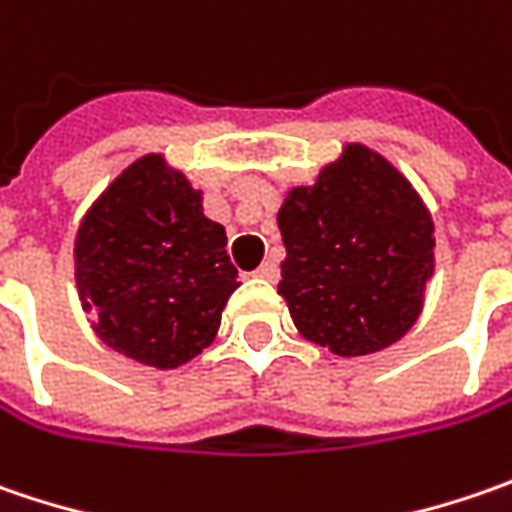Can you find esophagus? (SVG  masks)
<instances>
[{
    "mask_svg": "<svg viewBox=\"0 0 512 512\" xmlns=\"http://www.w3.org/2000/svg\"><path fill=\"white\" fill-rule=\"evenodd\" d=\"M255 275H257V278H263V280H278L280 278L278 263H275V260H263V263L257 266Z\"/></svg>",
    "mask_w": 512,
    "mask_h": 512,
    "instance_id": "obj_1",
    "label": "esophagus"
}]
</instances>
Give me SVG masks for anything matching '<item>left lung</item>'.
Masks as SVG:
<instances>
[{
	"label": "left lung",
	"instance_id": "left-lung-1",
	"mask_svg": "<svg viewBox=\"0 0 512 512\" xmlns=\"http://www.w3.org/2000/svg\"><path fill=\"white\" fill-rule=\"evenodd\" d=\"M278 292L303 338L338 355L395 344L421 315L433 278V220L421 197L364 145L289 191Z\"/></svg>",
	"mask_w": 512,
	"mask_h": 512
}]
</instances>
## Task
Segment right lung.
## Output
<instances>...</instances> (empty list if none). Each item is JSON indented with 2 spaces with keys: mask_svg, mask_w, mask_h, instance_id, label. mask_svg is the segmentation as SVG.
<instances>
[{
  "mask_svg": "<svg viewBox=\"0 0 512 512\" xmlns=\"http://www.w3.org/2000/svg\"><path fill=\"white\" fill-rule=\"evenodd\" d=\"M77 286L105 344L166 369L212 344L240 283L223 226L203 217L200 191L148 154L85 214Z\"/></svg>",
  "mask_w": 512,
  "mask_h": 512,
  "instance_id": "add662e5",
  "label": "right lung"
}]
</instances>
